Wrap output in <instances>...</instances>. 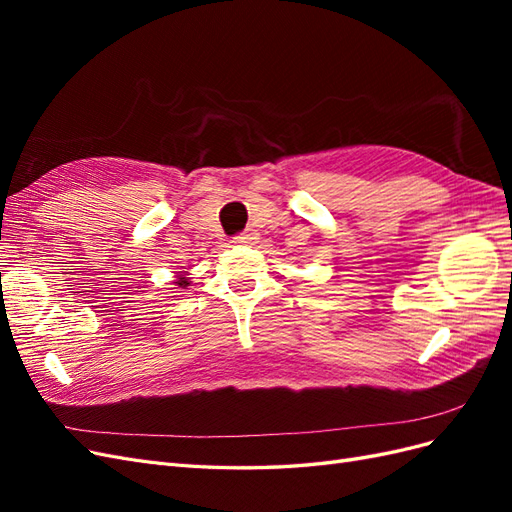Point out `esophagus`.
<instances>
[{
    "label": "esophagus",
    "mask_w": 512,
    "mask_h": 512,
    "mask_svg": "<svg viewBox=\"0 0 512 512\" xmlns=\"http://www.w3.org/2000/svg\"><path fill=\"white\" fill-rule=\"evenodd\" d=\"M254 239H256V237H254V232L245 230V232H239V235L232 237V243H239V245H243V243H252Z\"/></svg>",
    "instance_id": "34e87169"
}]
</instances>
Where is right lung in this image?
Here are the masks:
<instances>
[{
    "mask_svg": "<svg viewBox=\"0 0 512 512\" xmlns=\"http://www.w3.org/2000/svg\"><path fill=\"white\" fill-rule=\"evenodd\" d=\"M177 284H179V286H188V280H185V277H181V280H179Z\"/></svg>",
    "mask_w": 512,
    "mask_h": 512,
    "instance_id": "add662e5",
    "label": "right lung"
}]
</instances>
